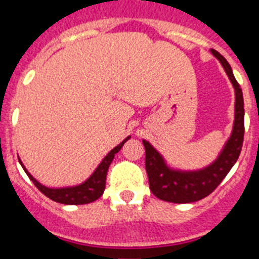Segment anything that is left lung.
<instances>
[{"instance_id":"left-lung-1","label":"left lung","mask_w":259,"mask_h":259,"mask_svg":"<svg viewBox=\"0 0 259 259\" xmlns=\"http://www.w3.org/2000/svg\"><path fill=\"white\" fill-rule=\"evenodd\" d=\"M210 52L221 62L235 89V119L232 132L224 143L218 157L211 163L198 170H180L170 166L163 155L149 141L143 140L145 146V168L149 178V188L155 197L167 202H196L209 196L230 172L241 152L244 141L242 91L226 58L217 50L211 49Z\"/></svg>"}]
</instances>
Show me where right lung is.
<instances>
[{
	"instance_id": "add662e5",
	"label": "right lung",
	"mask_w": 259,
	"mask_h": 259,
	"mask_svg": "<svg viewBox=\"0 0 259 259\" xmlns=\"http://www.w3.org/2000/svg\"><path fill=\"white\" fill-rule=\"evenodd\" d=\"M131 136L125 137L122 143L116 145L114 149L110 150L106 155L104 157L100 164L96 167V170L93 171L92 175L89 176L88 179L84 180L83 183L76 185H70V187H59V188H52V187H47V185L41 184L38 180H36L33 176L31 175L28 170L26 168V166L23 164V162H19L22 164L23 170L26 171V174L28 175L29 179L32 180V183L37 187L38 191L41 193H44L47 197H49L50 200L56 201V202L63 203V205H84V203H91L93 201L98 200L104 194L105 185H106V175L107 170H109L110 163L113 162L114 157H115L116 153L122 149V146L124 145V143L127 140H130Z\"/></svg>"
}]
</instances>
